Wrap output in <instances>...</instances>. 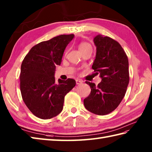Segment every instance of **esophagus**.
<instances>
[{
	"label": "esophagus",
	"mask_w": 152,
	"mask_h": 152,
	"mask_svg": "<svg viewBox=\"0 0 152 152\" xmlns=\"http://www.w3.org/2000/svg\"><path fill=\"white\" fill-rule=\"evenodd\" d=\"M76 84H82V82H83V81L81 80H78V79H76Z\"/></svg>",
	"instance_id": "34e87169"
}]
</instances>
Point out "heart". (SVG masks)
<instances>
[{
    "label": "heart",
    "instance_id": "heart-1",
    "mask_svg": "<svg viewBox=\"0 0 152 152\" xmlns=\"http://www.w3.org/2000/svg\"><path fill=\"white\" fill-rule=\"evenodd\" d=\"M89 46H90V45L88 43H87V42H82V43L80 44V45H79V50H81L84 49V48H87V47H89Z\"/></svg>",
    "mask_w": 152,
    "mask_h": 152
}]
</instances>
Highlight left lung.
I'll use <instances>...</instances> for the list:
<instances>
[{
    "instance_id": "1",
    "label": "left lung",
    "mask_w": 152,
    "mask_h": 152,
    "mask_svg": "<svg viewBox=\"0 0 152 152\" xmlns=\"http://www.w3.org/2000/svg\"><path fill=\"white\" fill-rule=\"evenodd\" d=\"M96 53L92 69L101 82H86L91 88L84 100L86 109L97 115H106L119 106L129 84V63L125 52L117 41L98 34L94 38Z\"/></svg>"
}]
</instances>
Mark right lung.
I'll use <instances>...</instances> for the list:
<instances>
[{
    "label": "right lung",
    "instance_id": "right-lung-1",
    "mask_svg": "<svg viewBox=\"0 0 152 152\" xmlns=\"http://www.w3.org/2000/svg\"><path fill=\"white\" fill-rule=\"evenodd\" d=\"M74 34H62L41 42L30 49L21 65L20 92L24 102L33 114L46 120L56 116L63 109L64 97L75 86L68 78L56 82V66Z\"/></svg>",
    "mask_w": 152,
    "mask_h": 152
}]
</instances>
